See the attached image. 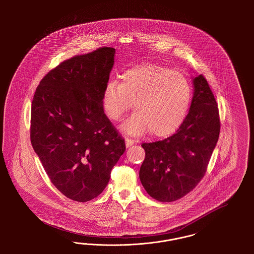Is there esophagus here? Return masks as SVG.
Wrapping results in <instances>:
<instances>
[{
	"mask_svg": "<svg viewBox=\"0 0 254 254\" xmlns=\"http://www.w3.org/2000/svg\"><path fill=\"white\" fill-rule=\"evenodd\" d=\"M135 143V141L131 139V138H128V137H127L126 138V145H127V147H129V146H131Z\"/></svg>",
	"mask_w": 254,
	"mask_h": 254,
	"instance_id": "34e87169",
	"label": "esophagus"
}]
</instances>
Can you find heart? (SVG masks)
<instances>
[{"label":"heart","mask_w":254,"mask_h":254,"mask_svg":"<svg viewBox=\"0 0 254 254\" xmlns=\"http://www.w3.org/2000/svg\"><path fill=\"white\" fill-rule=\"evenodd\" d=\"M192 97L189 80L180 73L157 65L131 67L122 74V83L109 81L103 92V109L112 121H120L132 108L136 111L122 129L139 135L150 129L154 136L174 132L185 120Z\"/></svg>","instance_id":"obj_1"}]
</instances>
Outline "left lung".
I'll return each instance as SVG.
<instances>
[{"mask_svg":"<svg viewBox=\"0 0 254 254\" xmlns=\"http://www.w3.org/2000/svg\"><path fill=\"white\" fill-rule=\"evenodd\" d=\"M193 85L190 109L176 132L142 144L145 158L140 180L160 202L178 200L193 190L205 176L217 144L221 126L216 100L202 74L194 78Z\"/></svg>","mask_w":254,"mask_h":254,"instance_id":"8db88e82","label":"left lung"}]
</instances>
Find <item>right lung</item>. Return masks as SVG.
<instances>
[{
	"instance_id": "obj_1",
	"label": "right lung",
	"mask_w": 254,
	"mask_h": 254,
	"mask_svg": "<svg viewBox=\"0 0 254 254\" xmlns=\"http://www.w3.org/2000/svg\"><path fill=\"white\" fill-rule=\"evenodd\" d=\"M114 54L103 47L62 62L41 80L31 104L32 146L51 183L73 201L102 193L126 150L102 103Z\"/></svg>"
}]
</instances>
